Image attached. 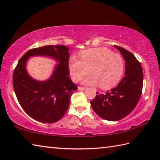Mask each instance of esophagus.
Wrapping results in <instances>:
<instances>
[{
    "instance_id": "1",
    "label": "esophagus",
    "mask_w": 160,
    "mask_h": 160,
    "mask_svg": "<svg viewBox=\"0 0 160 160\" xmlns=\"http://www.w3.org/2000/svg\"><path fill=\"white\" fill-rule=\"evenodd\" d=\"M78 90H85L86 87H78Z\"/></svg>"
}]
</instances>
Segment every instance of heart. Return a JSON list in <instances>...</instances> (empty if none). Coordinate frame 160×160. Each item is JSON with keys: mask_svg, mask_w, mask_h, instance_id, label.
Masks as SVG:
<instances>
[{"mask_svg": "<svg viewBox=\"0 0 160 160\" xmlns=\"http://www.w3.org/2000/svg\"><path fill=\"white\" fill-rule=\"evenodd\" d=\"M80 59L72 56L68 68L72 80L75 82L89 73L92 74L83 79L87 85L100 84L102 89H108L119 82L124 71V60L118 53L112 52L106 48H96L84 51L80 55Z\"/></svg>", "mask_w": 160, "mask_h": 160, "instance_id": "obj_1", "label": "heart"}]
</instances>
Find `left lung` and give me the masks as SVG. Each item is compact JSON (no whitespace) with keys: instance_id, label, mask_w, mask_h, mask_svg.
<instances>
[{"instance_id":"left-lung-1","label":"left lung","mask_w":160,"mask_h":160,"mask_svg":"<svg viewBox=\"0 0 160 160\" xmlns=\"http://www.w3.org/2000/svg\"><path fill=\"white\" fill-rule=\"evenodd\" d=\"M114 47L125 59V76L115 88L105 93L96 92L95 98L90 102L100 117L111 121L121 120L132 112L142 95L143 80L142 65L135 56L120 46Z\"/></svg>"}]
</instances>
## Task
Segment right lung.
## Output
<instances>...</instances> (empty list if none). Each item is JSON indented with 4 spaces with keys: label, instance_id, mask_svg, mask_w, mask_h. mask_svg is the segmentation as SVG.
Listing matches in <instances>:
<instances>
[{
    "label": "right lung",
    "instance_id": "add662e5",
    "mask_svg": "<svg viewBox=\"0 0 160 160\" xmlns=\"http://www.w3.org/2000/svg\"><path fill=\"white\" fill-rule=\"evenodd\" d=\"M33 56H46L58 62L49 79L37 81L28 74L26 62ZM68 60L67 46L48 45L30 50L18 61L13 73L14 92L23 110L34 120L52 123L65 114L72 93L78 89L68 76Z\"/></svg>",
    "mask_w": 160,
    "mask_h": 160
}]
</instances>
